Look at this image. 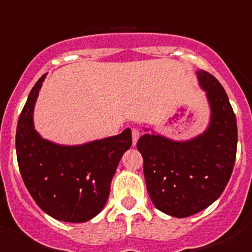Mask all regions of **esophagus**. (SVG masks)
<instances>
[{"label":"esophagus","mask_w":252,"mask_h":252,"mask_svg":"<svg viewBox=\"0 0 252 252\" xmlns=\"http://www.w3.org/2000/svg\"><path fill=\"white\" fill-rule=\"evenodd\" d=\"M140 135H141V132H140L139 130H136V128H133L132 130V145L133 146L136 145V142H137V140H139Z\"/></svg>","instance_id":"esophagus-1"}]
</instances>
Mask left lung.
Returning a JSON list of instances; mask_svg holds the SVG:
<instances>
[{"label":"left lung","mask_w":252,"mask_h":252,"mask_svg":"<svg viewBox=\"0 0 252 252\" xmlns=\"http://www.w3.org/2000/svg\"><path fill=\"white\" fill-rule=\"evenodd\" d=\"M197 77L211 108L207 130L186 141L155 132L145 133L137 141L154 206L178 218L201 212L218 199L236 160L237 124L226 91L204 70H198Z\"/></svg>","instance_id":"8db88e82"}]
</instances>
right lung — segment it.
I'll list each match as a JSON object with an SVG mask.
<instances>
[{
  "label": "right lung",
  "mask_w": 252,
  "mask_h": 252,
  "mask_svg": "<svg viewBox=\"0 0 252 252\" xmlns=\"http://www.w3.org/2000/svg\"><path fill=\"white\" fill-rule=\"evenodd\" d=\"M46 74L31 90L19 117L16 155L22 180L37 206L55 220L81 223L103 209L131 130L83 145H59L34 127V107Z\"/></svg>",
  "instance_id": "right-lung-1"
}]
</instances>
